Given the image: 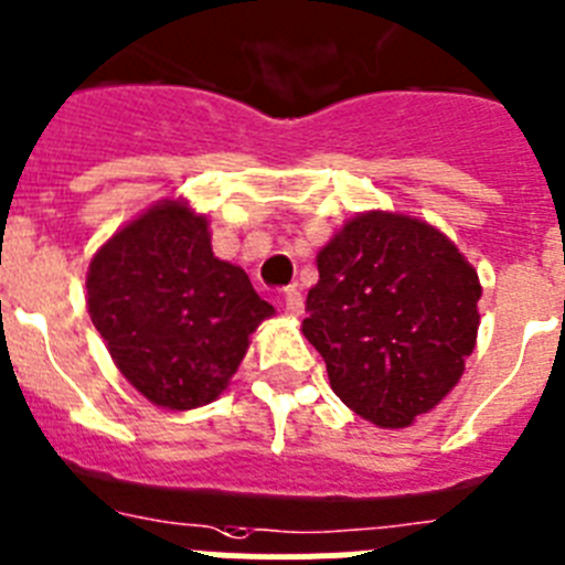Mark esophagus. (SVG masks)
I'll return each instance as SVG.
<instances>
[{
  "instance_id": "1",
  "label": "esophagus",
  "mask_w": 565,
  "mask_h": 565,
  "mask_svg": "<svg viewBox=\"0 0 565 565\" xmlns=\"http://www.w3.org/2000/svg\"><path fill=\"white\" fill-rule=\"evenodd\" d=\"M284 309L289 315H301L303 312V295L298 287H287L284 289Z\"/></svg>"
}]
</instances>
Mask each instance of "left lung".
<instances>
[{
  "label": "left lung",
  "instance_id": "obj_1",
  "mask_svg": "<svg viewBox=\"0 0 565 565\" xmlns=\"http://www.w3.org/2000/svg\"><path fill=\"white\" fill-rule=\"evenodd\" d=\"M303 334L334 394L380 428H405L459 383L479 334L481 284L428 222L371 211L318 253Z\"/></svg>",
  "mask_w": 565,
  "mask_h": 565
}]
</instances>
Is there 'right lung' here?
Returning a JSON list of instances; mask_svg holds the SVG:
<instances>
[{"instance_id":"add662e5","label":"right lung","mask_w":565,"mask_h":565,"mask_svg":"<svg viewBox=\"0 0 565 565\" xmlns=\"http://www.w3.org/2000/svg\"><path fill=\"white\" fill-rule=\"evenodd\" d=\"M86 307L120 374L171 411L207 405L273 307L211 250L205 216L166 200L95 253Z\"/></svg>"}]
</instances>
